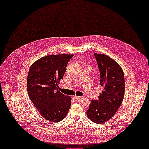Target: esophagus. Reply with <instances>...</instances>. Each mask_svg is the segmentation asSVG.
I'll return each instance as SVG.
<instances>
[{
    "label": "esophagus",
    "mask_w": 149,
    "mask_h": 149,
    "mask_svg": "<svg viewBox=\"0 0 149 149\" xmlns=\"http://www.w3.org/2000/svg\"><path fill=\"white\" fill-rule=\"evenodd\" d=\"M81 97H80V96L74 95V96H73V99H75V100H79V99H81Z\"/></svg>",
    "instance_id": "esophagus-1"
}]
</instances>
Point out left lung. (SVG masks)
<instances>
[{
	"instance_id": "obj_1",
	"label": "left lung",
	"mask_w": 149,
	"mask_h": 149,
	"mask_svg": "<svg viewBox=\"0 0 149 149\" xmlns=\"http://www.w3.org/2000/svg\"><path fill=\"white\" fill-rule=\"evenodd\" d=\"M100 71L103 91L98 100H92L87 110L89 118L97 124L110 120L120 108L125 95L124 73L120 65L109 56L94 54Z\"/></svg>"
}]
</instances>
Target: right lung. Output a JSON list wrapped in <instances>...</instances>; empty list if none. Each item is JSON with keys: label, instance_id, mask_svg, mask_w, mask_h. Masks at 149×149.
<instances>
[{"label": "right lung", "instance_id": "obj_1", "mask_svg": "<svg viewBox=\"0 0 149 149\" xmlns=\"http://www.w3.org/2000/svg\"><path fill=\"white\" fill-rule=\"evenodd\" d=\"M74 55H49L34 62L27 78L29 99L44 118L58 123L63 120L71 106V97L58 90L66 65Z\"/></svg>", "mask_w": 149, "mask_h": 149}]
</instances>
